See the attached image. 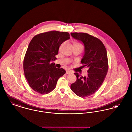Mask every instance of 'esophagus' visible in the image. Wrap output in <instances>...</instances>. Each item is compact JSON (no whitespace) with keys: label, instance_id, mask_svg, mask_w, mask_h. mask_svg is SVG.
<instances>
[{"label":"esophagus","instance_id":"1","mask_svg":"<svg viewBox=\"0 0 132 132\" xmlns=\"http://www.w3.org/2000/svg\"><path fill=\"white\" fill-rule=\"evenodd\" d=\"M71 72L70 71H69V70H67L66 71V74L67 75H68V74H69V73H71Z\"/></svg>","mask_w":132,"mask_h":132}]
</instances>
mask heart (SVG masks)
<instances>
[{"instance_id":"b5f03b06","label":"heart","mask_w":132,"mask_h":132,"mask_svg":"<svg viewBox=\"0 0 132 132\" xmlns=\"http://www.w3.org/2000/svg\"><path fill=\"white\" fill-rule=\"evenodd\" d=\"M75 44H79V45H81L80 44H79V43H75Z\"/></svg>"}]
</instances>
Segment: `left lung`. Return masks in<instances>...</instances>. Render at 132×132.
<instances>
[{
	"label": "left lung",
	"mask_w": 132,
	"mask_h": 132,
	"mask_svg": "<svg viewBox=\"0 0 132 132\" xmlns=\"http://www.w3.org/2000/svg\"><path fill=\"white\" fill-rule=\"evenodd\" d=\"M71 36L82 42L84 54L81 61L83 67L88 68L86 76L75 72L77 79L70 85L77 96L84 98L95 93L101 86L108 70L106 49L99 39L85 33H71Z\"/></svg>",
	"instance_id": "left-lung-1"
}]
</instances>
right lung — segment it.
Wrapping results in <instances>:
<instances>
[{"mask_svg": "<svg viewBox=\"0 0 132 132\" xmlns=\"http://www.w3.org/2000/svg\"><path fill=\"white\" fill-rule=\"evenodd\" d=\"M70 38L66 32L52 31L35 36L28 46L23 61L24 75L29 86L36 92L48 94L56 87L57 80L65 73L54 63L63 42Z\"/></svg>", "mask_w": 132, "mask_h": 132, "instance_id": "right-lung-1", "label": "right lung"}]
</instances>
